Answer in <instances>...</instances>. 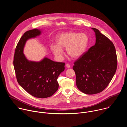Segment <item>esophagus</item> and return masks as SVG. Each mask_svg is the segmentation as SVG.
Here are the masks:
<instances>
[{"label":"esophagus","mask_w":127,"mask_h":127,"mask_svg":"<svg viewBox=\"0 0 127 127\" xmlns=\"http://www.w3.org/2000/svg\"><path fill=\"white\" fill-rule=\"evenodd\" d=\"M66 67L67 68H70V65L69 64H66Z\"/></svg>","instance_id":"esophagus-1"}]
</instances>
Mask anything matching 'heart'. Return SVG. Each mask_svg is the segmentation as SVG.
Returning a JSON list of instances; mask_svg holds the SVG:
<instances>
[{
    "mask_svg": "<svg viewBox=\"0 0 127 127\" xmlns=\"http://www.w3.org/2000/svg\"><path fill=\"white\" fill-rule=\"evenodd\" d=\"M56 44H52L51 50L57 58L61 59L63 55L62 48L66 47L68 55L77 58L82 55L87 47L89 39L84 32H67L61 33L56 37Z\"/></svg>",
    "mask_w": 127,
    "mask_h": 127,
    "instance_id": "b5f03b06",
    "label": "heart"
}]
</instances>
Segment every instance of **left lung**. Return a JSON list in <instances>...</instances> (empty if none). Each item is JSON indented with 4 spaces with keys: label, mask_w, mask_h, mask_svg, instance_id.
Returning a JSON list of instances; mask_svg holds the SVG:
<instances>
[{
    "label": "left lung",
    "mask_w": 127,
    "mask_h": 127,
    "mask_svg": "<svg viewBox=\"0 0 127 127\" xmlns=\"http://www.w3.org/2000/svg\"><path fill=\"white\" fill-rule=\"evenodd\" d=\"M96 41L74 63L76 84L85 94L101 92L114 77L117 68V56L112 42L98 30L92 28Z\"/></svg>",
    "instance_id": "1"
}]
</instances>
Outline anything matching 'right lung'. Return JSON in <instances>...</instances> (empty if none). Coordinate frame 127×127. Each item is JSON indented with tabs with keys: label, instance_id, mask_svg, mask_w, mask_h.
<instances>
[{
	"label": "right lung",
	"instance_id": "add662e5",
	"mask_svg": "<svg viewBox=\"0 0 127 127\" xmlns=\"http://www.w3.org/2000/svg\"><path fill=\"white\" fill-rule=\"evenodd\" d=\"M37 29L26 32L16 47L13 66L17 81L29 94L38 98H47L55 94L59 87L57 78L65 69V63L44 58L40 62L29 61L23 53L26 41L39 35Z\"/></svg>",
	"mask_w": 127,
	"mask_h": 127
}]
</instances>
